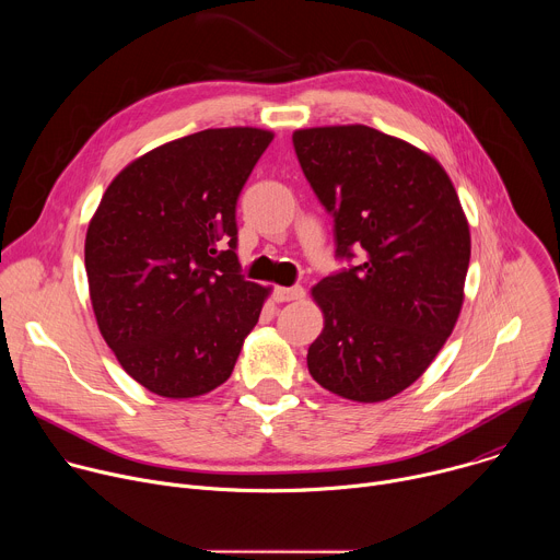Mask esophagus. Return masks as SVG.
<instances>
[{"label": "esophagus", "mask_w": 560, "mask_h": 560, "mask_svg": "<svg viewBox=\"0 0 560 560\" xmlns=\"http://www.w3.org/2000/svg\"><path fill=\"white\" fill-rule=\"evenodd\" d=\"M305 290L301 285H292V288H275V301L285 303V301H296L303 299Z\"/></svg>", "instance_id": "obj_1"}]
</instances>
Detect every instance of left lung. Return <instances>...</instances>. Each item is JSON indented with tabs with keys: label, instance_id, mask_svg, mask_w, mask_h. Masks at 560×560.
Returning a JSON list of instances; mask_svg holds the SVG:
<instances>
[{
	"label": "left lung",
	"instance_id": "8db88e82",
	"mask_svg": "<svg viewBox=\"0 0 560 560\" xmlns=\"http://www.w3.org/2000/svg\"><path fill=\"white\" fill-rule=\"evenodd\" d=\"M314 195L335 217L339 259L359 266L312 288L324 330L307 350L312 378L378 404L410 387L452 335L469 266V225L443 166L370 126L294 130Z\"/></svg>",
	"mask_w": 560,
	"mask_h": 560
}]
</instances>
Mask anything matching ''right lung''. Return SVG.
Returning <instances> with one entry per match:
<instances>
[{"instance_id": "add662e5", "label": "right lung", "mask_w": 560, "mask_h": 560, "mask_svg": "<svg viewBox=\"0 0 560 560\" xmlns=\"http://www.w3.org/2000/svg\"><path fill=\"white\" fill-rule=\"evenodd\" d=\"M208 128L159 145L106 188L86 232L100 332L145 389L192 398L232 374L270 288L236 259V199L272 141Z\"/></svg>"}]
</instances>
